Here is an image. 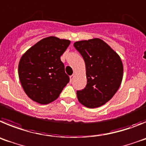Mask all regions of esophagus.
Listing matches in <instances>:
<instances>
[{"label": "esophagus", "instance_id": "esophagus-1", "mask_svg": "<svg viewBox=\"0 0 146 146\" xmlns=\"http://www.w3.org/2000/svg\"><path fill=\"white\" fill-rule=\"evenodd\" d=\"M73 78H74V75H72V76H70V82H72V81H73Z\"/></svg>", "mask_w": 146, "mask_h": 146}]
</instances>
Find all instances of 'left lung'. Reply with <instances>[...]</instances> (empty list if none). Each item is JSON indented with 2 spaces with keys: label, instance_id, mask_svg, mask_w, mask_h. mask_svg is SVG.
<instances>
[{
  "label": "left lung",
  "instance_id": "left-lung-1",
  "mask_svg": "<svg viewBox=\"0 0 146 146\" xmlns=\"http://www.w3.org/2000/svg\"><path fill=\"white\" fill-rule=\"evenodd\" d=\"M86 65V87L77 91L78 100L89 108L100 107L118 91L123 78L121 57L104 40L95 38L73 44Z\"/></svg>",
  "mask_w": 146,
  "mask_h": 146
}]
</instances>
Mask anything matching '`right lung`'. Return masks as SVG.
Returning a JSON list of instances; mask_svg holds the SVG:
<instances>
[{
  "mask_svg": "<svg viewBox=\"0 0 146 146\" xmlns=\"http://www.w3.org/2000/svg\"><path fill=\"white\" fill-rule=\"evenodd\" d=\"M70 40L49 36L22 55L18 66L21 85L29 98L46 105L57 100L70 78L60 60Z\"/></svg>",
  "mask_w": 146,
  "mask_h": 146,
  "instance_id": "1",
  "label": "right lung"
}]
</instances>
